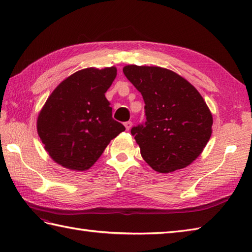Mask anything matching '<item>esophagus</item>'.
Listing matches in <instances>:
<instances>
[{"instance_id": "1", "label": "esophagus", "mask_w": 252, "mask_h": 252, "mask_svg": "<svg viewBox=\"0 0 252 252\" xmlns=\"http://www.w3.org/2000/svg\"><path fill=\"white\" fill-rule=\"evenodd\" d=\"M125 126H126V129L129 131L130 129H131V126H132V122L131 121H126V122H125Z\"/></svg>"}]
</instances>
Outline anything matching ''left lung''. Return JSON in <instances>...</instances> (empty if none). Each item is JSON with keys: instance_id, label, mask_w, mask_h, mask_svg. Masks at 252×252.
Instances as JSON below:
<instances>
[{"instance_id": "8db88e82", "label": "left lung", "mask_w": 252, "mask_h": 252, "mask_svg": "<svg viewBox=\"0 0 252 252\" xmlns=\"http://www.w3.org/2000/svg\"><path fill=\"white\" fill-rule=\"evenodd\" d=\"M123 73L145 103V122L131 129L143 159L160 173L187 167L212 133V115L202 96L168 69L129 65Z\"/></svg>"}]
</instances>
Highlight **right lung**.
Returning <instances> with one entry per match:
<instances>
[{
    "label": "right lung",
    "instance_id": "add662e5",
    "mask_svg": "<svg viewBox=\"0 0 252 252\" xmlns=\"http://www.w3.org/2000/svg\"><path fill=\"white\" fill-rule=\"evenodd\" d=\"M116 76L115 67L82 69L53 91L37 117L36 127L55 162L71 170H88L112 138L126 130L112 118L105 97Z\"/></svg>",
    "mask_w": 252,
    "mask_h": 252
}]
</instances>
